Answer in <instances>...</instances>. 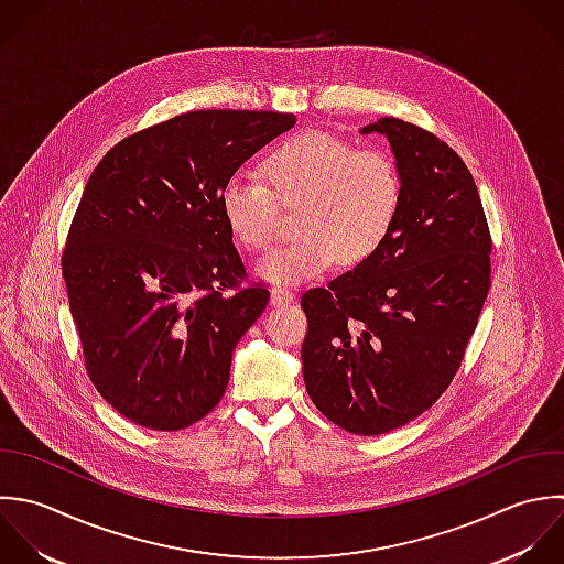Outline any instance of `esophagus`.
<instances>
[{
  "label": "esophagus",
  "instance_id": "obj_1",
  "mask_svg": "<svg viewBox=\"0 0 564 564\" xmlns=\"http://www.w3.org/2000/svg\"><path fill=\"white\" fill-rule=\"evenodd\" d=\"M292 301H294V292H292V290L281 288V285L272 288V292H270V303H272V305L281 307V305H288V303H292Z\"/></svg>",
  "mask_w": 564,
  "mask_h": 564
}]
</instances>
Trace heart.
<instances>
[{
  "label": "heart",
  "instance_id": "heart-1",
  "mask_svg": "<svg viewBox=\"0 0 564 564\" xmlns=\"http://www.w3.org/2000/svg\"><path fill=\"white\" fill-rule=\"evenodd\" d=\"M268 187L230 175L219 208L232 237L250 252L279 237V205L296 208V239L263 257L254 272L268 283H301L336 261L356 268L389 241L402 210V175L380 149H356L349 140L305 131L279 142L259 164Z\"/></svg>",
  "mask_w": 564,
  "mask_h": 564
}]
</instances>
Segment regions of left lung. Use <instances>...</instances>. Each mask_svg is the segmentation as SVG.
Instances as JSON below:
<instances>
[{
    "mask_svg": "<svg viewBox=\"0 0 564 564\" xmlns=\"http://www.w3.org/2000/svg\"><path fill=\"white\" fill-rule=\"evenodd\" d=\"M382 133L402 175L389 241L301 307L305 389L354 435H382L429 411L453 382L490 290L492 239L477 184L437 135L400 118Z\"/></svg>",
    "mask_w": 564,
    "mask_h": 564,
    "instance_id": "left-lung-1",
    "label": "left lung"
}]
</instances>
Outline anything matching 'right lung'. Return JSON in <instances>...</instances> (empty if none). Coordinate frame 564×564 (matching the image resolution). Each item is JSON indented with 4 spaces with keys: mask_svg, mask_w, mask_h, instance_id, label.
Wrapping results in <instances>:
<instances>
[{
    "mask_svg": "<svg viewBox=\"0 0 564 564\" xmlns=\"http://www.w3.org/2000/svg\"><path fill=\"white\" fill-rule=\"evenodd\" d=\"M294 113L202 109L111 147L63 250L91 384L129 422L180 431L221 400L232 349L270 301L246 276L221 184Z\"/></svg>",
    "mask_w": 564,
    "mask_h": 564,
    "instance_id": "obj_1",
    "label": "right lung"
}]
</instances>
